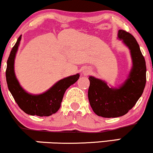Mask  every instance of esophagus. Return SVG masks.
Wrapping results in <instances>:
<instances>
[{
  "label": "esophagus",
  "mask_w": 153,
  "mask_h": 153,
  "mask_svg": "<svg viewBox=\"0 0 153 153\" xmlns=\"http://www.w3.org/2000/svg\"><path fill=\"white\" fill-rule=\"evenodd\" d=\"M82 73L84 75H88L89 74V73H91V69H90V68H84V69L82 70Z\"/></svg>",
  "instance_id": "34e87169"
}]
</instances>
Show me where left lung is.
Here are the masks:
<instances>
[{
	"label": "left lung",
	"mask_w": 153,
	"mask_h": 153,
	"mask_svg": "<svg viewBox=\"0 0 153 153\" xmlns=\"http://www.w3.org/2000/svg\"><path fill=\"white\" fill-rule=\"evenodd\" d=\"M118 38L130 52L131 68L126 79L118 87L108 85L105 80L89 76V102L96 115L104 118L124 116L136 104L146 84V63L140 46L131 34L118 31Z\"/></svg>",
	"instance_id": "8db88e82"
}]
</instances>
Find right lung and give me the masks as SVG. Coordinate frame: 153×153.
<instances>
[{"mask_svg":"<svg viewBox=\"0 0 153 153\" xmlns=\"http://www.w3.org/2000/svg\"><path fill=\"white\" fill-rule=\"evenodd\" d=\"M21 39L22 35L12 48L7 61L6 76L8 90L21 109L26 114L31 116L49 117L59 110L65 92L78 80L80 74L77 73L61 79L42 94H29L22 87L15 74V58Z\"/></svg>","mask_w":153,"mask_h":153,"instance_id":"right-lung-1","label":"right lung"}]
</instances>
